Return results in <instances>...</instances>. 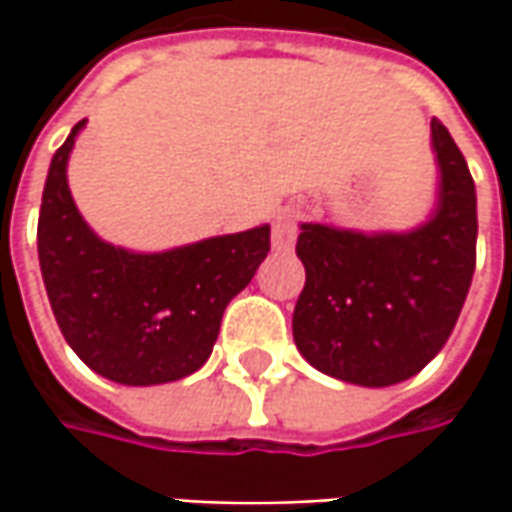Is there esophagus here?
<instances>
[{"mask_svg":"<svg viewBox=\"0 0 512 512\" xmlns=\"http://www.w3.org/2000/svg\"><path fill=\"white\" fill-rule=\"evenodd\" d=\"M296 236H299L296 213H293V210H282V213L273 219V250L287 253L290 247L296 245Z\"/></svg>","mask_w":512,"mask_h":512,"instance_id":"obj_1","label":"esophagus"}]
</instances>
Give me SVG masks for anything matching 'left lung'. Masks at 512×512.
<instances>
[{"label":"left lung","mask_w":512,"mask_h":512,"mask_svg":"<svg viewBox=\"0 0 512 512\" xmlns=\"http://www.w3.org/2000/svg\"><path fill=\"white\" fill-rule=\"evenodd\" d=\"M439 196L404 233H359L305 222L296 253L305 290L293 339L339 382L390 387L416 376L450 339L476 270V185L462 150L430 122Z\"/></svg>","instance_id":"left-lung-1"}]
</instances>
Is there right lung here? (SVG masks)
Instances as JSON below:
<instances>
[{"label": "right lung", "instance_id": "add662e5", "mask_svg": "<svg viewBox=\"0 0 512 512\" xmlns=\"http://www.w3.org/2000/svg\"><path fill=\"white\" fill-rule=\"evenodd\" d=\"M85 119L53 153L36 245L56 325L73 353L110 382L148 387L185 379L210 359L222 313L270 250V225L210 236L162 253L102 242L68 187Z\"/></svg>", "mask_w": 512, "mask_h": 512}]
</instances>
